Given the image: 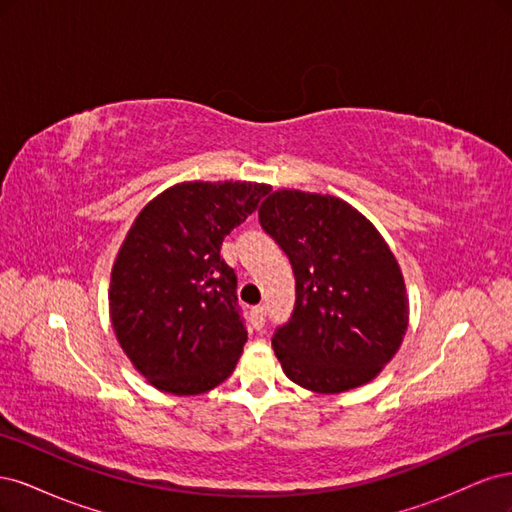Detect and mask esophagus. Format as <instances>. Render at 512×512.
Returning <instances> with one entry per match:
<instances>
[{"instance_id": "34e87169", "label": "esophagus", "mask_w": 512, "mask_h": 512, "mask_svg": "<svg viewBox=\"0 0 512 512\" xmlns=\"http://www.w3.org/2000/svg\"><path fill=\"white\" fill-rule=\"evenodd\" d=\"M252 327L256 329V331H260L262 327H265V320H267V309L262 307V305H258V307H254L252 309Z\"/></svg>"}]
</instances>
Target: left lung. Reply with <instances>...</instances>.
I'll use <instances>...</instances> for the list:
<instances>
[{
    "mask_svg": "<svg viewBox=\"0 0 512 512\" xmlns=\"http://www.w3.org/2000/svg\"><path fill=\"white\" fill-rule=\"evenodd\" d=\"M258 220L294 273L297 301L273 333L284 374L316 393L376 378L408 329L404 277L380 232L344 200L299 190L269 194Z\"/></svg>",
    "mask_w": 512,
    "mask_h": 512,
    "instance_id": "1",
    "label": "left lung"
}]
</instances>
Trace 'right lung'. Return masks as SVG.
Returning a JSON list of instances; mask_svg holds the SVG:
<instances>
[{
	"instance_id": "obj_1",
	"label": "right lung",
	"mask_w": 512,
	"mask_h": 512,
	"mask_svg": "<svg viewBox=\"0 0 512 512\" xmlns=\"http://www.w3.org/2000/svg\"><path fill=\"white\" fill-rule=\"evenodd\" d=\"M269 192L247 181L179 183L138 213L115 260L108 305L119 346L156 389L198 395L235 369L247 329L237 273L220 250Z\"/></svg>"
}]
</instances>
